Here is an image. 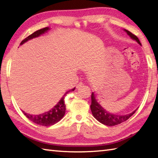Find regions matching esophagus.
<instances>
[{"label": "esophagus", "instance_id": "esophagus-1", "mask_svg": "<svg viewBox=\"0 0 158 158\" xmlns=\"http://www.w3.org/2000/svg\"><path fill=\"white\" fill-rule=\"evenodd\" d=\"M84 84H83L82 82H79V83H78V84L77 85V89H81V87H83L84 86Z\"/></svg>", "mask_w": 158, "mask_h": 158}]
</instances>
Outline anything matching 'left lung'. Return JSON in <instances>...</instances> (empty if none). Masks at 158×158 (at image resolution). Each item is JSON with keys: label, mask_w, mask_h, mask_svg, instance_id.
Returning a JSON list of instances; mask_svg holds the SVG:
<instances>
[{"label": "left lung", "mask_w": 158, "mask_h": 158, "mask_svg": "<svg viewBox=\"0 0 158 158\" xmlns=\"http://www.w3.org/2000/svg\"><path fill=\"white\" fill-rule=\"evenodd\" d=\"M127 32V33L129 35L131 38L137 41L139 44H141V42L138 37L135 35L132 34L131 32L128 31L127 30H125ZM90 109H91L92 114L96 119L98 120L99 122L102 123L107 126H114V125H118L121 123L123 122L126 121L127 120L130 118L132 115L135 113V111H134L132 113L130 114L125 115V116H121V115H116L110 114L106 111L105 109H103L100 106L96 99L95 98V95L92 93L91 94V105H90Z\"/></svg>", "instance_id": "obj_1"}]
</instances>
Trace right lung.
Segmentation results:
<instances>
[{
  "instance_id": "1",
  "label": "right lung",
  "mask_w": 158,
  "mask_h": 158,
  "mask_svg": "<svg viewBox=\"0 0 158 158\" xmlns=\"http://www.w3.org/2000/svg\"><path fill=\"white\" fill-rule=\"evenodd\" d=\"M48 30H49V28L46 27L34 32L33 33H32L27 37H26L24 40H23L20 44H23L24 42H27L29 40L40 36V35L44 33L45 32H47ZM74 89H75V88H74L73 89L69 90V91L66 92L65 94L64 95L63 97L61 98V100L59 101V102L49 111L45 112V113L40 115H31L25 113L24 111H23V113L29 120H31V121H33L35 123H36L37 125H42V126H51V125H54L58 121H60V120L63 118L64 115H65V102H64V99H65V95L68 94L69 92L72 91V90L73 91Z\"/></svg>"
}]
</instances>
